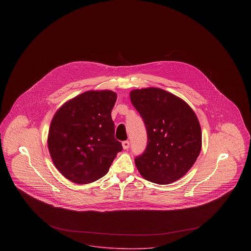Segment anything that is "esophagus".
<instances>
[{
  "label": "esophagus",
  "mask_w": 251,
  "mask_h": 251,
  "mask_svg": "<svg viewBox=\"0 0 251 251\" xmlns=\"http://www.w3.org/2000/svg\"><path fill=\"white\" fill-rule=\"evenodd\" d=\"M123 148H124L125 150H127V149L129 148V141H127V140H126V141H124V142H123Z\"/></svg>",
  "instance_id": "34e87169"
}]
</instances>
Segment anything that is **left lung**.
Instances as JSON below:
<instances>
[{
  "instance_id": "8db88e82",
  "label": "left lung",
  "mask_w": 251,
  "mask_h": 251,
  "mask_svg": "<svg viewBox=\"0 0 251 251\" xmlns=\"http://www.w3.org/2000/svg\"><path fill=\"white\" fill-rule=\"evenodd\" d=\"M143 119L148 142L135 164L144 179L168 184L180 179L196 161L202 146L199 121L187 103L157 88L130 92Z\"/></svg>"
}]
</instances>
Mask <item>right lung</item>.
Segmentation results:
<instances>
[{"mask_svg":"<svg viewBox=\"0 0 251 251\" xmlns=\"http://www.w3.org/2000/svg\"><path fill=\"white\" fill-rule=\"evenodd\" d=\"M116 100L112 91H89L54 115L48 149L56 168L67 179L85 184L102 178L123 150L111 118Z\"/></svg>","mask_w":251,"mask_h":251,"instance_id":"obj_1","label":"right lung"}]
</instances>
